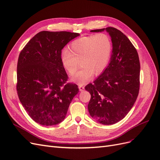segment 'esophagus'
<instances>
[{
  "label": "esophagus",
  "mask_w": 160,
  "mask_h": 160,
  "mask_svg": "<svg viewBox=\"0 0 160 160\" xmlns=\"http://www.w3.org/2000/svg\"><path fill=\"white\" fill-rule=\"evenodd\" d=\"M79 91H82L84 90L85 88H84V86H83V85L79 84Z\"/></svg>",
  "instance_id": "obj_1"
}]
</instances>
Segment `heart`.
<instances>
[{"instance_id": "b5f03b06", "label": "heart", "mask_w": 160, "mask_h": 160, "mask_svg": "<svg viewBox=\"0 0 160 160\" xmlns=\"http://www.w3.org/2000/svg\"><path fill=\"white\" fill-rule=\"evenodd\" d=\"M113 51V42L105 33L84 36L72 41L67 51L62 52L61 64L65 71L72 75L79 67V71L71 77L72 81L84 84L94 73H101L108 67Z\"/></svg>"}]
</instances>
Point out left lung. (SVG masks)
<instances>
[{"label":"left lung","instance_id":"obj_1","mask_svg":"<svg viewBox=\"0 0 160 160\" xmlns=\"http://www.w3.org/2000/svg\"><path fill=\"white\" fill-rule=\"evenodd\" d=\"M109 32L113 42L110 62L93 83L85 86L91 94L90 115L100 123L112 125L123 119L139 93L140 63L137 50L117 28L107 27L91 32Z\"/></svg>","mask_w":160,"mask_h":160}]
</instances>
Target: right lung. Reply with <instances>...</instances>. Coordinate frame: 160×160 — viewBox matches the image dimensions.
Segmentation results:
<instances>
[{
  "mask_svg": "<svg viewBox=\"0 0 160 160\" xmlns=\"http://www.w3.org/2000/svg\"><path fill=\"white\" fill-rule=\"evenodd\" d=\"M79 33L41 31L21 51L17 62V91L23 108L38 124L50 126L64 120L79 88L66 82L61 51Z\"/></svg>",
  "mask_w": 160,
  "mask_h": 160,
  "instance_id": "1",
  "label": "right lung"
}]
</instances>
